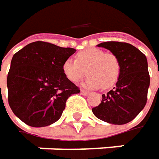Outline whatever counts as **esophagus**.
<instances>
[{
  "mask_svg": "<svg viewBox=\"0 0 159 159\" xmlns=\"http://www.w3.org/2000/svg\"><path fill=\"white\" fill-rule=\"evenodd\" d=\"M81 94H84V95H88L89 93L87 92V91H85V90H83V89H81Z\"/></svg>",
  "mask_w": 159,
  "mask_h": 159,
  "instance_id": "1",
  "label": "esophagus"
}]
</instances>
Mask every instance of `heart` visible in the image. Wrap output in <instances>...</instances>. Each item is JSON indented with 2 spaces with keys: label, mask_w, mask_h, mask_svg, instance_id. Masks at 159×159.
Instances as JSON below:
<instances>
[{
  "label": "heart",
  "mask_w": 159,
  "mask_h": 159,
  "mask_svg": "<svg viewBox=\"0 0 159 159\" xmlns=\"http://www.w3.org/2000/svg\"><path fill=\"white\" fill-rule=\"evenodd\" d=\"M63 71L67 79L77 83L85 74L89 75L84 85L96 89L103 86L112 87L119 78L120 64L117 57L97 48H87L76 54V60L67 59L63 64Z\"/></svg>",
  "instance_id": "b5f03b06"
}]
</instances>
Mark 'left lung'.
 Masks as SVG:
<instances>
[{"label": "left lung", "mask_w": 159, "mask_h": 159, "mask_svg": "<svg viewBox=\"0 0 159 159\" xmlns=\"http://www.w3.org/2000/svg\"><path fill=\"white\" fill-rule=\"evenodd\" d=\"M115 54L120 64V75L116 87L102 94L98 107L92 108L102 121L124 125L132 121L147 104L150 77L146 55L127 43L105 42L97 44Z\"/></svg>", "instance_id": "8db88e82"}]
</instances>
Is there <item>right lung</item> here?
Masks as SVG:
<instances>
[{
	"instance_id": "add662e5",
	"label": "right lung",
	"mask_w": 159,
	"mask_h": 159,
	"mask_svg": "<svg viewBox=\"0 0 159 159\" xmlns=\"http://www.w3.org/2000/svg\"><path fill=\"white\" fill-rule=\"evenodd\" d=\"M46 42H34L12 57L7 76L8 102L26 125L43 127L56 122L69 96L80 93L67 79L63 64L75 52Z\"/></svg>"
}]
</instances>
